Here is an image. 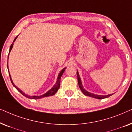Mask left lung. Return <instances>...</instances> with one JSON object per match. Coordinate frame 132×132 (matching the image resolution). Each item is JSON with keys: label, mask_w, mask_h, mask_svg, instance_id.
I'll list each match as a JSON object with an SVG mask.
<instances>
[{"label": "left lung", "mask_w": 132, "mask_h": 132, "mask_svg": "<svg viewBox=\"0 0 132 132\" xmlns=\"http://www.w3.org/2000/svg\"><path fill=\"white\" fill-rule=\"evenodd\" d=\"M77 80H78V84H79V88H80V89L81 91H82V93H84L85 95H87V96H89V97H93V98H95L103 99V98H108V97H109V96H111L112 95H113V94H109V95H99L94 94H92L91 93H89V92L86 91V90L84 88H83V86L82 85V82H81L80 78V77H79L78 71H77Z\"/></svg>", "instance_id": "1"}]
</instances>
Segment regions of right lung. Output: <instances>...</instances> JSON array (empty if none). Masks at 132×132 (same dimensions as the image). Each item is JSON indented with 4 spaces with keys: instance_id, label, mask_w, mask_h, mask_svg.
<instances>
[{
    "instance_id": "1",
    "label": "right lung",
    "mask_w": 132,
    "mask_h": 132,
    "mask_svg": "<svg viewBox=\"0 0 132 132\" xmlns=\"http://www.w3.org/2000/svg\"><path fill=\"white\" fill-rule=\"evenodd\" d=\"M17 37H18V36H17V37H15V38L14 39V41H15V40L16 39V38H17ZM13 44H13V43H12V44L11 45L10 48V52H9V53H10V52H11V49H12V46H13ZM8 56H9V55H8ZM65 68H64V69H62V70H61L60 73H59V75H58V77H57V82H56V84L55 85H54L53 87L51 89L49 90V91H48L47 92V93H46V94H44L41 95V96H30V95H28L26 94H25V93H23V92L21 91V90L19 88H17V86H16L14 84V83L12 82V79H11V77L10 72H9V75H10V80H11V83H12V84L13 85V86H14V87H15V88H16V89H17L18 90V91H19L20 92V93L21 94H22L23 95H24V96H25V97H27V98H30V99H39V98H43V97H48V96H51V95H54L56 93V92L57 91V90L59 89V86H60L61 77V76H62V74H63V73H64V72L65 70Z\"/></svg>"
}]
</instances>
